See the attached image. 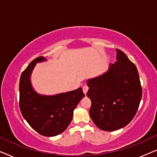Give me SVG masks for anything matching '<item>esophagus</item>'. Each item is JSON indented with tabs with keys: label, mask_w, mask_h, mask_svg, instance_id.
I'll list each match as a JSON object with an SVG mask.
<instances>
[{
	"label": "esophagus",
	"mask_w": 157,
	"mask_h": 157,
	"mask_svg": "<svg viewBox=\"0 0 157 157\" xmlns=\"http://www.w3.org/2000/svg\"><path fill=\"white\" fill-rule=\"evenodd\" d=\"M88 90H89V87L86 86H83V94H85V95H86Z\"/></svg>",
	"instance_id": "1"
}]
</instances>
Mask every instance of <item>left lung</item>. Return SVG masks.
I'll use <instances>...</instances> for the list:
<instances>
[{"instance_id":"obj_1","label":"left lung","mask_w":157,"mask_h":157,"mask_svg":"<svg viewBox=\"0 0 157 157\" xmlns=\"http://www.w3.org/2000/svg\"><path fill=\"white\" fill-rule=\"evenodd\" d=\"M116 51L117 62L86 82L87 96L91 101L90 117L97 127L106 132L127 125L136 114L142 96L136 66L123 51Z\"/></svg>"}]
</instances>
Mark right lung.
I'll use <instances>...</instances> for the list:
<instances>
[{"label":"right lung","mask_w":157,"mask_h":157,"mask_svg":"<svg viewBox=\"0 0 157 157\" xmlns=\"http://www.w3.org/2000/svg\"><path fill=\"white\" fill-rule=\"evenodd\" d=\"M40 56L34 59L22 73L19 84L20 109L30 126L40 135L55 136L66 129L74 110L84 97L82 88L55 95L38 94L31 83V74L36 63L46 61Z\"/></svg>","instance_id":"add662e5"}]
</instances>
